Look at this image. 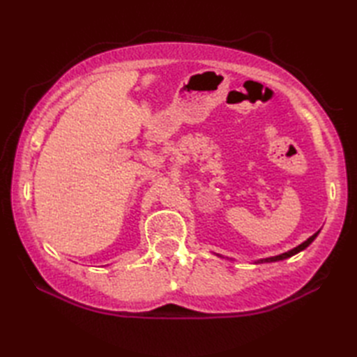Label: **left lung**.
<instances>
[{"instance_id":"obj_1","label":"left lung","mask_w":357,"mask_h":357,"mask_svg":"<svg viewBox=\"0 0 357 357\" xmlns=\"http://www.w3.org/2000/svg\"><path fill=\"white\" fill-rule=\"evenodd\" d=\"M319 231H321V230H319ZM319 231L314 233L313 236H310L307 241L302 242L301 245L294 247V248H291V250H288V252H285V253H282V255L271 256V257H265V259H257V261H255V264H264V262H278V261H284V259H287V257H291V256H294L296 253L302 252V250H305V248H307L310 244H312V242L316 239L317 234H319ZM215 255H216V256H219V257H224L222 255H219V253H215ZM227 259H229V257H227Z\"/></svg>"}]
</instances>
